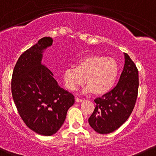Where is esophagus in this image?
I'll list each match as a JSON object with an SVG mask.
<instances>
[{"label":"esophagus","mask_w":156,"mask_h":156,"mask_svg":"<svg viewBox=\"0 0 156 156\" xmlns=\"http://www.w3.org/2000/svg\"><path fill=\"white\" fill-rule=\"evenodd\" d=\"M83 99L79 98H75V101L76 102H82L83 101Z\"/></svg>","instance_id":"obj_1"}]
</instances>
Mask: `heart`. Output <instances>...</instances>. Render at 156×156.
Here are the masks:
<instances>
[{"instance_id": "b5f03b06", "label": "heart", "mask_w": 156, "mask_h": 156, "mask_svg": "<svg viewBox=\"0 0 156 156\" xmlns=\"http://www.w3.org/2000/svg\"><path fill=\"white\" fill-rule=\"evenodd\" d=\"M119 73V65L115 59L101 55H88L80 59L75 67L65 70L64 82L66 88L75 90L84 83L86 78L85 92L93 91L96 95H104L114 87Z\"/></svg>"}]
</instances>
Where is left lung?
I'll use <instances>...</instances> for the list:
<instances>
[{
    "label": "left lung",
    "mask_w": 156,
    "mask_h": 156,
    "mask_svg": "<svg viewBox=\"0 0 156 156\" xmlns=\"http://www.w3.org/2000/svg\"><path fill=\"white\" fill-rule=\"evenodd\" d=\"M125 64L117 85L102 97L95 99L93 112L89 118L91 127L100 134L112 133L129 117L136 104L138 91V71L126 53Z\"/></svg>",
    "instance_id": "1"
}]
</instances>
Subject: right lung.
<instances>
[{
	"instance_id": "obj_1",
	"label": "right lung",
	"mask_w": 156,
	"mask_h": 156,
	"mask_svg": "<svg viewBox=\"0 0 156 156\" xmlns=\"http://www.w3.org/2000/svg\"><path fill=\"white\" fill-rule=\"evenodd\" d=\"M52 44L44 37L26 50L15 64L12 76V95L26 125L42 136H52L64 124L75 103L74 95L60 86L53 74L41 65L44 49Z\"/></svg>"
}]
</instances>
